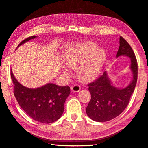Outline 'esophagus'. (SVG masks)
Wrapping results in <instances>:
<instances>
[{
    "label": "esophagus",
    "mask_w": 148,
    "mask_h": 148,
    "mask_svg": "<svg viewBox=\"0 0 148 148\" xmlns=\"http://www.w3.org/2000/svg\"><path fill=\"white\" fill-rule=\"evenodd\" d=\"M81 89V86L79 85H74L71 86V90L74 92H78Z\"/></svg>",
    "instance_id": "esophagus-1"
}]
</instances>
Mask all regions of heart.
I'll list each match as a JSON object with an SVG mask.
<instances>
[{"instance_id": "b5f03b06", "label": "heart", "mask_w": 148, "mask_h": 148, "mask_svg": "<svg viewBox=\"0 0 148 148\" xmlns=\"http://www.w3.org/2000/svg\"><path fill=\"white\" fill-rule=\"evenodd\" d=\"M106 59V53L103 49H97L92 42H83L67 53L65 62L69 67H77L80 77L88 81L98 76Z\"/></svg>"}]
</instances>
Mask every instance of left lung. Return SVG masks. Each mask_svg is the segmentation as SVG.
<instances>
[{"mask_svg": "<svg viewBox=\"0 0 148 148\" xmlns=\"http://www.w3.org/2000/svg\"><path fill=\"white\" fill-rule=\"evenodd\" d=\"M119 42L117 56L124 55L131 58L133 79L127 87L117 89L111 85L106 72H104L94 82L88 84L91 99L86 112L91 119L97 122L110 121L119 115L128 106L137 84L138 64L135 54L124 38L120 36Z\"/></svg>", "mask_w": 148, "mask_h": 148, "instance_id": "1", "label": "left lung"}]
</instances>
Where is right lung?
<instances>
[{"instance_id":"add662e5","label":"right lung","mask_w":148,"mask_h":148,"mask_svg":"<svg viewBox=\"0 0 148 148\" xmlns=\"http://www.w3.org/2000/svg\"><path fill=\"white\" fill-rule=\"evenodd\" d=\"M36 37L27 38L19 43L18 47ZM11 77L14 85V97L29 116L38 122L45 124L54 123L62 116L65 100L71 93L69 86H60L48 83L40 88L31 89L20 84L11 71Z\"/></svg>"}]
</instances>
